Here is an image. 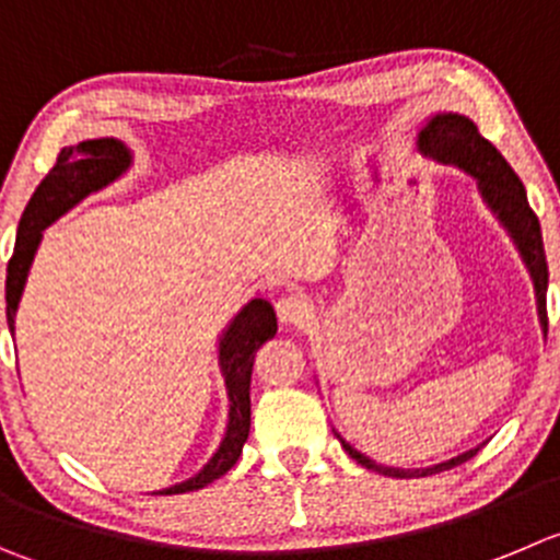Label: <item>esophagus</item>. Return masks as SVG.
Here are the masks:
<instances>
[{
  "instance_id": "1",
  "label": "esophagus",
  "mask_w": 560,
  "mask_h": 560,
  "mask_svg": "<svg viewBox=\"0 0 560 560\" xmlns=\"http://www.w3.org/2000/svg\"><path fill=\"white\" fill-rule=\"evenodd\" d=\"M275 311H277V318H280L285 327H302V324L313 316L311 300L302 294L280 296V300L275 302Z\"/></svg>"
}]
</instances>
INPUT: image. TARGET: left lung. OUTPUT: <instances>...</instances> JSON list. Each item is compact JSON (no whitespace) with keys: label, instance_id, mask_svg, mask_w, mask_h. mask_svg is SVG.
Masks as SVG:
<instances>
[{"label":"left lung","instance_id":"obj_1","mask_svg":"<svg viewBox=\"0 0 560 560\" xmlns=\"http://www.w3.org/2000/svg\"><path fill=\"white\" fill-rule=\"evenodd\" d=\"M418 148L423 156L434 159L440 164H454V167L465 170L472 175L478 184V195L492 211L494 220L505 228V233L514 242L516 253L523 258L525 269H528L530 280H534V294H536V313H539V324L547 335V258H545V242H541V228L536 214L528 206V195H525L523 180L516 178L514 170L509 167L498 148L489 140L478 135L476 124L467 115L459 112H436L420 126L418 131ZM346 454L357 462V465L369 467V470L382 472L390 478H423L434 476V472L451 470V467L462 465V462L472 459L481 448H470L465 454L454 456L448 462L431 467H385L376 465L365 454L351 448L343 436L335 431Z\"/></svg>","mask_w":560,"mask_h":560}]
</instances>
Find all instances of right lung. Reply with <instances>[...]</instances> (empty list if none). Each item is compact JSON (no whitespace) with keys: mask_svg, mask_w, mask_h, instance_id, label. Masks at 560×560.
<instances>
[{"mask_svg":"<svg viewBox=\"0 0 560 560\" xmlns=\"http://www.w3.org/2000/svg\"><path fill=\"white\" fill-rule=\"evenodd\" d=\"M131 162H135V156L117 137H98V140H84L62 148L57 164L37 184L35 195L30 197V203L21 214L19 233H15L13 258L8 264V283H4L10 335L15 329V311H19L21 294H24L26 275H30V266L35 260L46 228L60 220L62 214H68L77 203H82L88 195L120 178L131 167ZM275 307L266 300H249L222 329L220 371L225 376L228 401H231L228 404L225 436H222L217 454L203 465V470L175 483V487L159 489L156 494L195 492V489L209 487L211 481L225 476L236 465L249 436V376H253L255 351L266 340L275 338Z\"/></svg>","mask_w":560,"mask_h":560,"instance_id":"add662e5","label":"right lung"}]
</instances>
